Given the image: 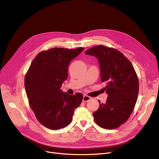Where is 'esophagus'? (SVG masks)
<instances>
[{
	"label": "esophagus",
	"mask_w": 159,
	"mask_h": 159,
	"mask_svg": "<svg viewBox=\"0 0 159 159\" xmlns=\"http://www.w3.org/2000/svg\"><path fill=\"white\" fill-rule=\"evenodd\" d=\"M91 99V97L86 95H84V96H83V99H82V101L83 102H88L89 101V100Z\"/></svg>",
	"instance_id": "34e87169"
}]
</instances>
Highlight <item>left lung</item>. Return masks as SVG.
Listing matches in <instances>:
<instances>
[{
    "label": "left lung",
    "instance_id": "left-lung-1",
    "mask_svg": "<svg viewBox=\"0 0 159 159\" xmlns=\"http://www.w3.org/2000/svg\"><path fill=\"white\" fill-rule=\"evenodd\" d=\"M85 54L98 59L101 80L106 83L108 95L106 102L93 113L94 120L104 129L117 128L129 119L137 102L139 84L135 70L128 58L115 48L98 45Z\"/></svg>",
    "mask_w": 159,
    "mask_h": 159
}]
</instances>
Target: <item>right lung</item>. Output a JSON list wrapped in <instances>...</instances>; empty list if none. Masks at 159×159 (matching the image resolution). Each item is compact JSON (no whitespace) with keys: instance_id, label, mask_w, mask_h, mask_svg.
Listing matches in <instances>:
<instances>
[{"instance_id":"1","label":"right lung","mask_w":159,"mask_h":159,"mask_svg":"<svg viewBox=\"0 0 159 159\" xmlns=\"http://www.w3.org/2000/svg\"><path fill=\"white\" fill-rule=\"evenodd\" d=\"M84 48H54L40 52L25 75L24 86L29 104L39 122L57 130L69 125L75 108L82 101L80 93L68 95L61 90L68 78V65Z\"/></svg>"}]
</instances>
